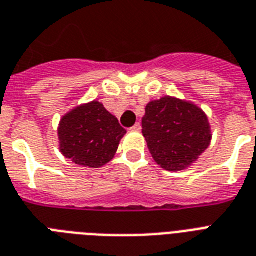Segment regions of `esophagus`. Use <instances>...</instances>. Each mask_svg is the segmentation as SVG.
Here are the masks:
<instances>
[{"label": "esophagus", "instance_id": "esophagus-1", "mask_svg": "<svg viewBox=\"0 0 256 256\" xmlns=\"http://www.w3.org/2000/svg\"><path fill=\"white\" fill-rule=\"evenodd\" d=\"M140 128H142L140 124V122H136V124L132 128V132H140Z\"/></svg>", "mask_w": 256, "mask_h": 256}]
</instances>
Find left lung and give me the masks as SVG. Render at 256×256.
<instances>
[{"label": "left lung", "instance_id": "obj_1", "mask_svg": "<svg viewBox=\"0 0 256 256\" xmlns=\"http://www.w3.org/2000/svg\"><path fill=\"white\" fill-rule=\"evenodd\" d=\"M142 128L154 160L168 171L190 166L211 140L204 112L195 104L170 96L146 106Z\"/></svg>", "mask_w": 256, "mask_h": 256}]
</instances>
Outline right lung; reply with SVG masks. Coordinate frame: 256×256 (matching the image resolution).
Returning a JSON list of instances; mask_svg holds the SVG:
<instances>
[{
  "instance_id": "obj_1",
  "label": "right lung",
  "mask_w": 256,
  "mask_h": 256,
  "mask_svg": "<svg viewBox=\"0 0 256 256\" xmlns=\"http://www.w3.org/2000/svg\"><path fill=\"white\" fill-rule=\"evenodd\" d=\"M124 134L116 116L96 100L66 114L58 128L62 154L86 168L112 160Z\"/></svg>"
}]
</instances>
